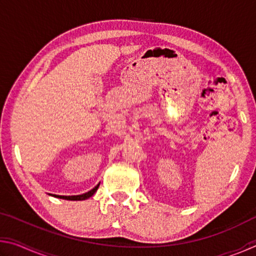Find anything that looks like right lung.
Returning <instances> with one entry per match:
<instances>
[{"mask_svg":"<svg viewBox=\"0 0 256 256\" xmlns=\"http://www.w3.org/2000/svg\"><path fill=\"white\" fill-rule=\"evenodd\" d=\"M100 184V183H99ZM99 184L94 186L92 190H90L89 192L80 194V196H56V194H50V196H54V198H63V200H68V201H82V200H86V198H92L94 193L97 192V190L99 188Z\"/></svg>","mask_w":256,"mask_h":256,"instance_id":"1","label":"right lung"}]
</instances>
